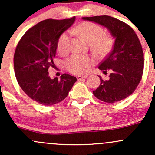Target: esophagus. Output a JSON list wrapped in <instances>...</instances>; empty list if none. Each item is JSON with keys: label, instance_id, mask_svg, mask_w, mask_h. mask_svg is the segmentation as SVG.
<instances>
[{"label": "esophagus", "instance_id": "obj_1", "mask_svg": "<svg viewBox=\"0 0 155 155\" xmlns=\"http://www.w3.org/2000/svg\"><path fill=\"white\" fill-rule=\"evenodd\" d=\"M88 76L87 75H84V76H77V79L78 80H81L83 79H86V78H87Z\"/></svg>", "mask_w": 155, "mask_h": 155}]
</instances>
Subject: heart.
<instances>
[{
	"mask_svg": "<svg viewBox=\"0 0 155 155\" xmlns=\"http://www.w3.org/2000/svg\"><path fill=\"white\" fill-rule=\"evenodd\" d=\"M102 27L91 22H84L71 30V33L80 35L90 43V47L95 52L104 54L111 47L112 38L104 33ZM58 52L63 54L70 49V35L65 32L60 35L57 44ZM92 60L84 55L74 54L65 60V65L68 70L73 74H81L86 72L92 64Z\"/></svg>",
	"mask_w": 155,
	"mask_h": 155,
	"instance_id": "1",
	"label": "heart"
}]
</instances>
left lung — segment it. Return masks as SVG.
Returning <instances> with one entry per match:
<instances>
[{"label":"left lung","mask_w":155,"mask_h":155,"mask_svg":"<svg viewBox=\"0 0 155 155\" xmlns=\"http://www.w3.org/2000/svg\"><path fill=\"white\" fill-rule=\"evenodd\" d=\"M82 19L106 28L115 39L113 49L98 66L104 72L111 71L109 79L104 81L99 76L101 84L94 95L109 104L123 100L134 92L142 78L144 60L139 39L130 26L114 17L103 15Z\"/></svg>","instance_id":"1"}]
</instances>
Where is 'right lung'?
I'll return each instance as SVG.
<instances>
[{"instance_id": "obj_1", "label": "right lung", "mask_w": 155, "mask_h": 155, "mask_svg": "<svg viewBox=\"0 0 155 155\" xmlns=\"http://www.w3.org/2000/svg\"><path fill=\"white\" fill-rule=\"evenodd\" d=\"M71 19H48L30 28L19 40L14 56L15 76L19 87L32 100L52 106L67 97L76 81L75 76L63 74L51 79L48 69L53 59L60 35L75 22Z\"/></svg>"}]
</instances>
